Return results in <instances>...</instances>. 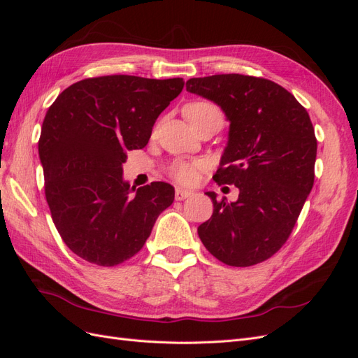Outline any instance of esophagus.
<instances>
[{
  "mask_svg": "<svg viewBox=\"0 0 358 358\" xmlns=\"http://www.w3.org/2000/svg\"><path fill=\"white\" fill-rule=\"evenodd\" d=\"M192 194H194L192 191L182 189V188H176V191H175V199H176V200H185V199L191 197Z\"/></svg>",
  "mask_w": 358,
  "mask_h": 358,
  "instance_id": "obj_1",
  "label": "esophagus"
}]
</instances>
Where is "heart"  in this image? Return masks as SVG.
Here are the masks:
<instances>
[{
	"label": "heart",
	"instance_id": "1",
	"mask_svg": "<svg viewBox=\"0 0 358 358\" xmlns=\"http://www.w3.org/2000/svg\"><path fill=\"white\" fill-rule=\"evenodd\" d=\"M185 115L191 125L197 124L203 119L213 116V115H222L221 110L213 103L209 101H194L185 107ZM201 164L199 161H175L169 167V175L175 179L180 185H192L196 183L199 178V170Z\"/></svg>",
	"mask_w": 358,
	"mask_h": 358
}]
</instances>
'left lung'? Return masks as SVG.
I'll list each match as a JSON object with an SVG mask.
<instances>
[{
    "label": "left lung",
    "mask_w": 358,
    "mask_h": 358,
    "mask_svg": "<svg viewBox=\"0 0 358 358\" xmlns=\"http://www.w3.org/2000/svg\"><path fill=\"white\" fill-rule=\"evenodd\" d=\"M187 91L218 104L230 121L213 180L239 188L234 203L206 192L213 213L199 227L200 239L224 264L263 263L288 241L313 187L317 137L309 113L282 86L254 76L194 78Z\"/></svg>",
    "instance_id": "1"
}]
</instances>
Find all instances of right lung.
<instances>
[{
    "instance_id": "add662e5",
    "label": "right lung",
    "mask_w": 358,
    "mask_h": 358,
    "mask_svg": "<svg viewBox=\"0 0 358 358\" xmlns=\"http://www.w3.org/2000/svg\"><path fill=\"white\" fill-rule=\"evenodd\" d=\"M183 79L112 74L76 82L45 116L38 155L53 224L85 262L112 267L143 248L158 215L175 200L166 182L129 188L127 150L148 145L159 113Z\"/></svg>"
}]
</instances>
